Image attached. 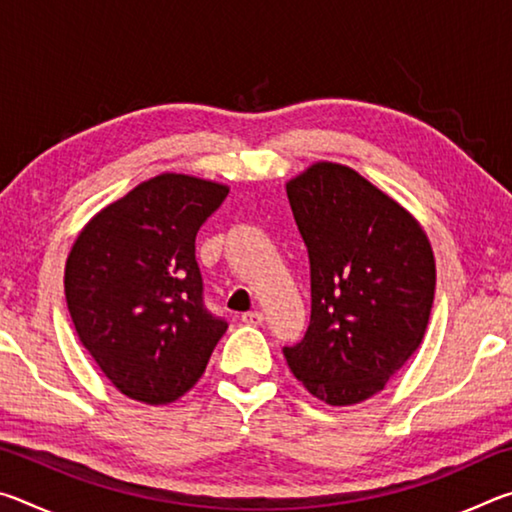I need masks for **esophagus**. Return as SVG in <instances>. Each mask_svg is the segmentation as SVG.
<instances>
[{
    "label": "esophagus",
    "instance_id": "34e87169",
    "mask_svg": "<svg viewBox=\"0 0 512 512\" xmlns=\"http://www.w3.org/2000/svg\"><path fill=\"white\" fill-rule=\"evenodd\" d=\"M241 323H246V325H262L264 323V314H262V311H246V314L241 316Z\"/></svg>",
    "mask_w": 512,
    "mask_h": 512
}]
</instances>
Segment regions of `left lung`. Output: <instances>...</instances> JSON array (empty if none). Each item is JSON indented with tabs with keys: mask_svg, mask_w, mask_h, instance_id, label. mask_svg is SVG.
<instances>
[{
	"mask_svg": "<svg viewBox=\"0 0 512 512\" xmlns=\"http://www.w3.org/2000/svg\"><path fill=\"white\" fill-rule=\"evenodd\" d=\"M311 266L305 339L284 348L293 375L332 406L384 391L420 348L436 291L427 232L404 207L336 162L287 183Z\"/></svg>",
	"mask_w": 512,
	"mask_h": 512,
	"instance_id": "1",
	"label": "left lung"
}]
</instances>
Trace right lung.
I'll return each instance as SVG.
<instances>
[{
	"label": "right lung",
	"mask_w": 512,
	"mask_h": 512,
	"mask_svg": "<svg viewBox=\"0 0 512 512\" xmlns=\"http://www.w3.org/2000/svg\"><path fill=\"white\" fill-rule=\"evenodd\" d=\"M230 187L160 173L85 223L65 264V298L83 348L112 386L160 406L205 372L228 323L203 305L196 232Z\"/></svg>",
	"instance_id": "add662e5"
}]
</instances>
